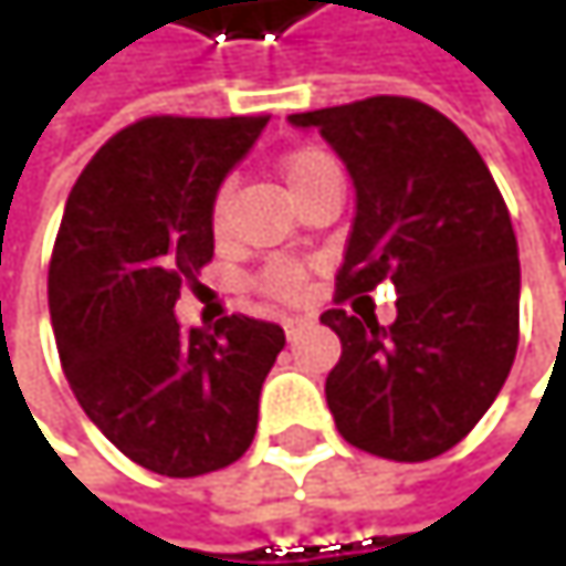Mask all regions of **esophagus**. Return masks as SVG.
<instances>
[{"label":"esophagus","instance_id":"obj_1","mask_svg":"<svg viewBox=\"0 0 566 566\" xmlns=\"http://www.w3.org/2000/svg\"><path fill=\"white\" fill-rule=\"evenodd\" d=\"M307 327H311V321H307V317H291V321H284V334H287V340H297Z\"/></svg>","mask_w":566,"mask_h":566}]
</instances>
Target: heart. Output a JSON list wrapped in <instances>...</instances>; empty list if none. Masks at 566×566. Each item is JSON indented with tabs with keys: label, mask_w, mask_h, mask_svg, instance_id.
<instances>
[{
	"label": "heart",
	"mask_w": 566,
	"mask_h": 566,
	"mask_svg": "<svg viewBox=\"0 0 566 566\" xmlns=\"http://www.w3.org/2000/svg\"><path fill=\"white\" fill-rule=\"evenodd\" d=\"M331 164H334V160H331L327 154L304 147V150H294V154L284 157L282 176L284 182H287V189H297L304 179H311L314 172H321L324 167H331ZM226 206H229V189H219L216 199H212V209H209L212 232H222V226H226ZM265 284H269V291H275V294H282V297H297L301 287H304L301 275H297L294 269H272Z\"/></svg>",
	"instance_id": "obj_1"
}]
</instances>
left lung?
I'll list each match as a JSON object with an SVG mask.
<instances>
[{
  "label": "left lung",
  "instance_id": "1",
  "mask_svg": "<svg viewBox=\"0 0 566 566\" xmlns=\"http://www.w3.org/2000/svg\"><path fill=\"white\" fill-rule=\"evenodd\" d=\"M354 179L357 212L340 301L396 287V321L321 314L340 337L324 394L340 436L374 455L426 462L462 442L495 402L517 350L521 265L511 216L472 140L412 97L291 114Z\"/></svg>",
  "mask_w": 566,
  "mask_h": 566
}]
</instances>
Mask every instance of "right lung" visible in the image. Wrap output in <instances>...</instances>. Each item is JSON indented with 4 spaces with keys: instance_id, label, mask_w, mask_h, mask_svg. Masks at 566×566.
<instances>
[{
    "instance_id": "right-lung-1",
    "label": "right lung",
    "mask_w": 566,
    "mask_h": 566,
    "mask_svg": "<svg viewBox=\"0 0 566 566\" xmlns=\"http://www.w3.org/2000/svg\"><path fill=\"white\" fill-rule=\"evenodd\" d=\"M269 117H147L77 176L49 269L64 377L87 419L137 465L192 479L255 439L279 324L232 314L182 331L172 307L212 259L209 209Z\"/></svg>"
}]
</instances>
